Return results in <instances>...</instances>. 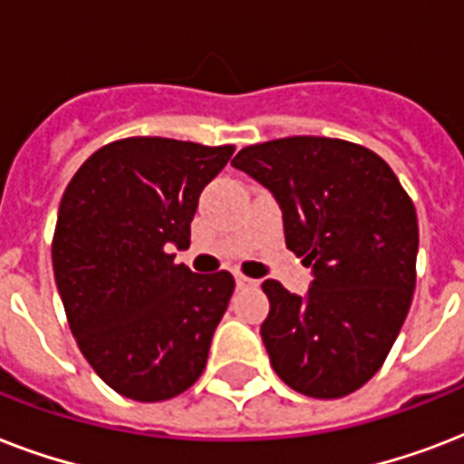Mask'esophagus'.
<instances>
[{
  "mask_svg": "<svg viewBox=\"0 0 464 464\" xmlns=\"http://www.w3.org/2000/svg\"><path fill=\"white\" fill-rule=\"evenodd\" d=\"M255 284H257L255 279H250V276L236 272V286H238V289H246V286H255Z\"/></svg>",
  "mask_w": 464,
  "mask_h": 464,
  "instance_id": "1",
  "label": "esophagus"
}]
</instances>
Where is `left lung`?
Instances as JSON below:
<instances>
[{
  "instance_id": "left-lung-1",
  "label": "left lung",
  "mask_w": 464,
  "mask_h": 464,
  "mask_svg": "<svg viewBox=\"0 0 464 464\" xmlns=\"http://www.w3.org/2000/svg\"><path fill=\"white\" fill-rule=\"evenodd\" d=\"M231 163L275 195L286 247L313 267L305 296L262 284L272 368L301 395H349L381 371L410 313L419 250L410 195L381 156L330 137L253 144Z\"/></svg>"
}]
</instances>
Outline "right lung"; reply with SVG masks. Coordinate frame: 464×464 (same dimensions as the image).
<instances>
[{
  "label": "right lung",
  "instance_id": "add662e5",
  "mask_svg": "<svg viewBox=\"0 0 464 464\" xmlns=\"http://www.w3.org/2000/svg\"><path fill=\"white\" fill-rule=\"evenodd\" d=\"M231 156V144L130 137L91 154L62 195L53 269L69 327L130 400H170L207 366L236 282L175 265L170 247L189 246L199 195Z\"/></svg>",
  "mask_w": 464,
  "mask_h": 464
}]
</instances>
